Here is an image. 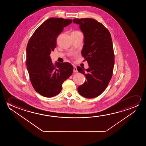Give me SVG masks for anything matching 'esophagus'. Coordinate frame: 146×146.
I'll return each instance as SVG.
<instances>
[{
  "label": "esophagus",
  "instance_id": "1",
  "mask_svg": "<svg viewBox=\"0 0 146 146\" xmlns=\"http://www.w3.org/2000/svg\"><path fill=\"white\" fill-rule=\"evenodd\" d=\"M73 71L74 72H78V70H77V67H76V66H74Z\"/></svg>",
  "mask_w": 146,
  "mask_h": 146
}]
</instances>
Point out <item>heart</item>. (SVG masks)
Here are the masks:
<instances>
[{
    "mask_svg": "<svg viewBox=\"0 0 146 146\" xmlns=\"http://www.w3.org/2000/svg\"><path fill=\"white\" fill-rule=\"evenodd\" d=\"M80 33V32H79L78 31H74L72 32V33Z\"/></svg>",
    "mask_w": 146,
    "mask_h": 146,
    "instance_id": "heart-1",
    "label": "heart"
}]
</instances>
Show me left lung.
I'll list each match as a JSON object with an SVG mask.
<instances>
[{
    "mask_svg": "<svg viewBox=\"0 0 146 146\" xmlns=\"http://www.w3.org/2000/svg\"><path fill=\"white\" fill-rule=\"evenodd\" d=\"M73 22L79 24L84 34L81 53L89 67L86 70L77 67L87 79L78 91L85 98H95L106 89L113 75L115 55L111 36L108 29L94 19L75 18Z\"/></svg>",
    "mask_w": 146,
    "mask_h": 146,
    "instance_id": "left-lung-1",
    "label": "left lung"
}]
</instances>
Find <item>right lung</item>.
<instances>
[{"label": "right lung", "instance_id": "1", "mask_svg": "<svg viewBox=\"0 0 146 146\" xmlns=\"http://www.w3.org/2000/svg\"><path fill=\"white\" fill-rule=\"evenodd\" d=\"M72 19L51 17L36 29L26 47V66L33 87L45 97H52L62 90L63 83L72 74L73 67L65 62L53 64L50 57L56 40Z\"/></svg>", "mask_w": 146, "mask_h": 146}]
</instances>
